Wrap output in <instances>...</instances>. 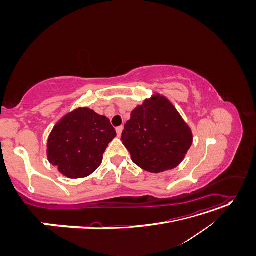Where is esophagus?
Here are the masks:
<instances>
[{
  "mask_svg": "<svg viewBox=\"0 0 256 256\" xmlns=\"http://www.w3.org/2000/svg\"><path fill=\"white\" fill-rule=\"evenodd\" d=\"M122 129L124 127L122 126H120V127H116V134H118V136H122Z\"/></svg>",
  "mask_w": 256,
  "mask_h": 256,
  "instance_id": "obj_1",
  "label": "esophagus"
}]
</instances>
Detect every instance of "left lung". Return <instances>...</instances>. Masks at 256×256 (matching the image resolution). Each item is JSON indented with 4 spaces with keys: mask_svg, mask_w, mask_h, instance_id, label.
<instances>
[{
    "mask_svg": "<svg viewBox=\"0 0 256 256\" xmlns=\"http://www.w3.org/2000/svg\"><path fill=\"white\" fill-rule=\"evenodd\" d=\"M191 129L175 106L160 95L131 112L122 141L136 166L150 173L176 168L192 145Z\"/></svg>",
    "mask_w": 256,
    "mask_h": 256,
    "instance_id": "left-lung-1",
    "label": "left lung"
}]
</instances>
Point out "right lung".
Returning a JSON list of instances; mask_svg holds the SVG:
<instances>
[{
  "label": "right lung",
  "mask_w": 256,
  "mask_h": 256,
  "mask_svg": "<svg viewBox=\"0 0 256 256\" xmlns=\"http://www.w3.org/2000/svg\"><path fill=\"white\" fill-rule=\"evenodd\" d=\"M116 136L109 118L88 108L65 115L48 138V160L69 178H82L95 172L102 154Z\"/></svg>",
  "instance_id": "obj_1"
}]
</instances>
